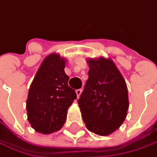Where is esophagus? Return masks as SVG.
<instances>
[{
	"instance_id": "34e87169",
	"label": "esophagus",
	"mask_w": 157,
	"mask_h": 157,
	"mask_svg": "<svg viewBox=\"0 0 157 157\" xmlns=\"http://www.w3.org/2000/svg\"><path fill=\"white\" fill-rule=\"evenodd\" d=\"M82 89H77V90L75 91V92H76V95H77V97H80V96H81V94H82Z\"/></svg>"
}]
</instances>
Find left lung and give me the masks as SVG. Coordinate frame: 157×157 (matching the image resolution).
<instances>
[{
  "mask_svg": "<svg viewBox=\"0 0 157 157\" xmlns=\"http://www.w3.org/2000/svg\"><path fill=\"white\" fill-rule=\"evenodd\" d=\"M89 77L78 99L86 128L102 136L111 135L124 121L128 109L125 80L111 59H86Z\"/></svg>",
  "mask_w": 157,
  "mask_h": 157,
  "instance_id": "left-lung-1",
  "label": "left lung"
}]
</instances>
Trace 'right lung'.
<instances>
[{"label":"right lung","mask_w":157,"mask_h":157,"mask_svg":"<svg viewBox=\"0 0 157 157\" xmlns=\"http://www.w3.org/2000/svg\"><path fill=\"white\" fill-rule=\"evenodd\" d=\"M66 59L53 53L43 60L33 80L26 108L28 119L35 131L48 135L58 131L66 120L67 110L76 93L68 85Z\"/></svg>","instance_id":"right-lung-1"}]
</instances>
